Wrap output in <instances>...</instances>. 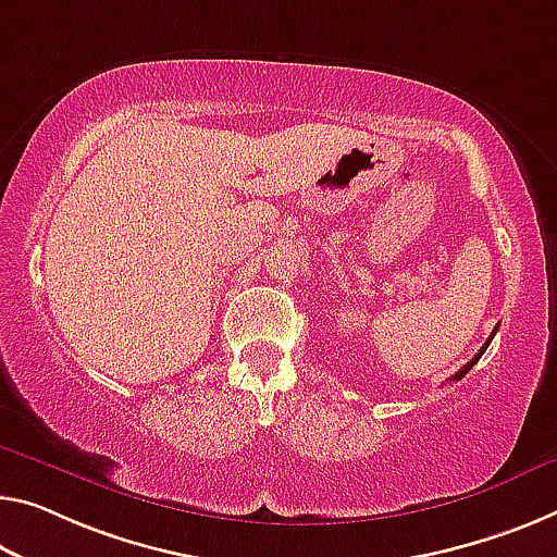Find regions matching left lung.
<instances>
[{"label":"left lung","mask_w":557,"mask_h":557,"mask_svg":"<svg viewBox=\"0 0 557 557\" xmlns=\"http://www.w3.org/2000/svg\"><path fill=\"white\" fill-rule=\"evenodd\" d=\"M495 331H498V326H495ZM495 331L491 333V338H487V341H485V344H483V348H481V350H478V354H475V358H470V361H468V363H466L463 368H460V371H458L456 375H453V381H460V379H463V375H466V373L470 371V368H473V366L478 363V358H481V356L485 354V348H487V346H491V341H493V336H495Z\"/></svg>","instance_id":"obj_1"}]
</instances>
